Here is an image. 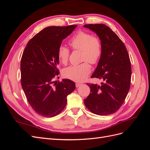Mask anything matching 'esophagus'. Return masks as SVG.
<instances>
[{"instance_id": "obj_1", "label": "esophagus", "mask_w": 150, "mask_h": 150, "mask_svg": "<svg viewBox=\"0 0 150 150\" xmlns=\"http://www.w3.org/2000/svg\"><path fill=\"white\" fill-rule=\"evenodd\" d=\"M81 85H82V84H81V83H76V88H78V87H79V86H80Z\"/></svg>"}]
</instances>
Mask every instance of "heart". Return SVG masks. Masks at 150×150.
I'll return each mask as SVG.
<instances>
[{
  "label": "heart",
  "instance_id": "obj_1",
  "mask_svg": "<svg viewBox=\"0 0 150 150\" xmlns=\"http://www.w3.org/2000/svg\"><path fill=\"white\" fill-rule=\"evenodd\" d=\"M69 45L74 50L81 51V61L79 65L71 66L63 71V75L71 80L82 82L91 72V64L99 62L102 54V44L98 38L90 33L80 31L69 40ZM69 50L64 46H60L57 50L59 59L63 64H67L69 57Z\"/></svg>",
  "mask_w": 150,
  "mask_h": 150
}]
</instances>
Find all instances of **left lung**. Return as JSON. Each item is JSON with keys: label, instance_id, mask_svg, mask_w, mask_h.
<instances>
[{"label": "left lung", "instance_id": "left-lung-1", "mask_svg": "<svg viewBox=\"0 0 150 150\" xmlns=\"http://www.w3.org/2000/svg\"><path fill=\"white\" fill-rule=\"evenodd\" d=\"M101 40L102 54L91 78L103 80L101 84H87L91 93L84 104L94 114L111 115L119 110L130 88L131 67L124 43L108 26L86 24Z\"/></svg>", "mask_w": 150, "mask_h": 150}]
</instances>
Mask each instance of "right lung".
<instances>
[{
    "label": "right lung",
    "instance_id": "obj_1",
    "mask_svg": "<svg viewBox=\"0 0 150 150\" xmlns=\"http://www.w3.org/2000/svg\"><path fill=\"white\" fill-rule=\"evenodd\" d=\"M76 26L44 28L29 40L22 54V87L30 106L40 116L59 114L66 105L67 96L75 89L76 84L70 79L55 83L53 79L59 74L58 48Z\"/></svg>",
    "mask_w": 150,
    "mask_h": 150
}]
</instances>
